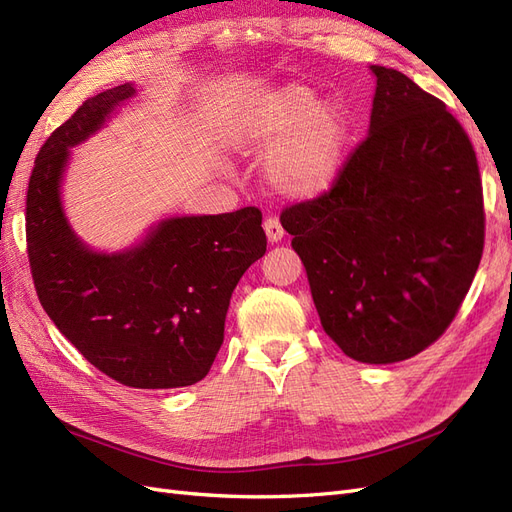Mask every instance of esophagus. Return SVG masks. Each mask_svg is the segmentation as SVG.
Returning a JSON list of instances; mask_svg holds the SVG:
<instances>
[{"instance_id": "obj_1", "label": "esophagus", "mask_w": 512, "mask_h": 512, "mask_svg": "<svg viewBox=\"0 0 512 512\" xmlns=\"http://www.w3.org/2000/svg\"><path fill=\"white\" fill-rule=\"evenodd\" d=\"M265 232H267V239L271 243H277V241L284 239V228H282V224H280V220H277V218L265 220Z\"/></svg>"}]
</instances>
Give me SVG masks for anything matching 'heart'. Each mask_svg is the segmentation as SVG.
Instances as JSON below:
<instances>
[{"label":"heart","mask_w":512,"mask_h":512,"mask_svg":"<svg viewBox=\"0 0 512 512\" xmlns=\"http://www.w3.org/2000/svg\"><path fill=\"white\" fill-rule=\"evenodd\" d=\"M226 141L241 153L265 156V177L294 200L329 192L346 164L350 115L335 98H318L301 83H286L247 98L226 119Z\"/></svg>","instance_id":"1"}]
</instances>
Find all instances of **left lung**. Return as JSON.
Segmentation results:
<instances>
[{"label": "left lung", "instance_id": "obj_1", "mask_svg": "<svg viewBox=\"0 0 512 512\" xmlns=\"http://www.w3.org/2000/svg\"><path fill=\"white\" fill-rule=\"evenodd\" d=\"M376 76L369 130L329 192L292 205V235L322 329L359 363L406 361L455 318L485 241L468 134L406 74Z\"/></svg>", "mask_w": 512, "mask_h": 512}]
</instances>
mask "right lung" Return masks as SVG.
<instances>
[{"instance_id": "add662e5", "label": "right lung", "mask_w": 512, "mask_h": 512, "mask_svg": "<svg viewBox=\"0 0 512 512\" xmlns=\"http://www.w3.org/2000/svg\"><path fill=\"white\" fill-rule=\"evenodd\" d=\"M134 96L123 83L87 98L42 145L27 190L29 267L44 312L102 374L134 389H179L209 374L232 290L265 256L267 237L256 207L173 215L119 252L76 235L61 196L70 149Z\"/></svg>"}]
</instances>
